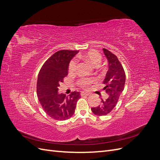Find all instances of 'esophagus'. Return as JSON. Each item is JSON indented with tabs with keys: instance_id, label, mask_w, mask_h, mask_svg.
<instances>
[{
	"instance_id": "esophagus-1",
	"label": "esophagus",
	"mask_w": 160,
	"mask_h": 160,
	"mask_svg": "<svg viewBox=\"0 0 160 160\" xmlns=\"http://www.w3.org/2000/svg\"><path fill=\"white\" fill-rule=\"evenodd\" d=\"M90 94L88 93H85V92H81V96H89Z\"/></svg>"
}]
</instances>
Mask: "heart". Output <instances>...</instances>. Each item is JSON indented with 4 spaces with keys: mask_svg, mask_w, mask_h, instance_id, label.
I'll list each match as a JSON object with an SVG mask.
<instances>
[{
    "mask_svg": "<svg viewBox=\"0 0 160 160\" xmlns=\"http://www.w3.org/2000/svg\"><path fill=\"white\" fill-rule=\"evenodd\" d=\"M78 57L80 59H84L87 61L89 62L90 63L95 67L98 66L102 60V57H101L100 53L95 50H91L87 52L84 54L79 55ZM77 61L76 59H72L69 64L68 71L70 74H73L77 71ZM93 79H87V78H81L77 81V84H78L81 88L86 89L88 88L89 85L93 82Z\"/></svg>",
    "mask_w": 160,
    "mask_h": 160,
    "instance_id": "b5f03b06",
    "label": "heart"
}]
</instances>
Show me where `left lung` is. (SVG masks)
<instances>
[{"label":"left lung","mask_w":160,"mask_h":160,"mask_svg":"<svg viewBox=\"0 0 160 160\" xmlns=\"http://www.w3.org/2000/svg\"><path fill=\"white\" fill-rule=\"evenodd\" d=\"M108 59L109 69L103 81V89L108 95L105 99H101V103L96 108H92L93 113L98 116L106 115L112 111L117 105L119 98L124 89L125 73L123 67L113 53L108 49H103Z\"/></svg>","instance_id":"8db88e82"}]
</instances>
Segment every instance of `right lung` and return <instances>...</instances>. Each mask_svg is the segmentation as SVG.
<instances>
[{
    "label": "right lung",
    "mask_w": 160,
    "mask_h": 160,
    "mask_svg": "<svg viewBox=\"0 0 160 160\" xmlns=\"http://www.w3.org/2000/svg\"><path fill=\"white\" fill-rule=\"evenodd\" d=\"M78 51L61 50L48 59L39 71L37 83L38 101L45 113L55 120H65L75 113L80 93L72 92L68 97L58 93V88L68 75L70 61Z\"/></svg>",
    "instance_id": "1"
}]
</instances>
